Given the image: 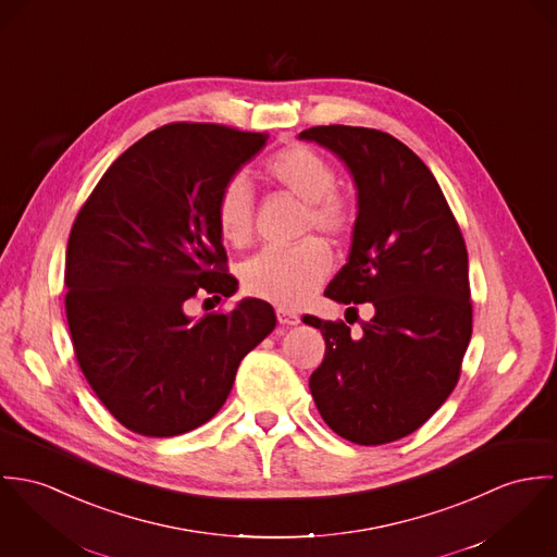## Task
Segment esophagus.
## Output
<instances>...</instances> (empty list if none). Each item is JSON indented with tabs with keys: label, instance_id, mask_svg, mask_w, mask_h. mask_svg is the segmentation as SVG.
Wrapping results in <instances>:
<instances>
[{
	"label": "esophagus",
	"instance_id": "esophagus-1",
	"mask_svg": "<svg viewBox=\"0 0 557 557\" xmlns=\"http://www.w3.org/2000/svg\"><path fill=\"white\" fill-rule=\"evenodd\" d=\"M277 322L280 324H284V326H295V324H299L301 320H299V315L297 313H293L290 309L277 308Z\"/></svg>",
	"mask_w": 557,
	"mask_h": 557
}]
</instances>
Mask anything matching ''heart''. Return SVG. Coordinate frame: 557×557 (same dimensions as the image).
Listing matches in <instances>:
<instances>
[{"instance_id":"obj_1","label":"heart","mask_w":557,"mask_h":557,"mask_svg":"<svg viewBox=\"0 0 557 557\" xmlns=\"http://www.w3.org/2000/svg\"><path fill=\"white\" fill-rule=\"evenodd\" d=\"M264 175L306 202L304 231H315L329 239H337L350 226V209L335 191L337 173L331 162L308 145H288L275 151ZM215 222L220 237L242 248L251 239L253 198L244 177L231 180L220 191L215 205ZM331 271V256L315 242L297 248H267L251 256L242 267L246 293L284 308L306 304Z\"/></svg>"}]
</instances>
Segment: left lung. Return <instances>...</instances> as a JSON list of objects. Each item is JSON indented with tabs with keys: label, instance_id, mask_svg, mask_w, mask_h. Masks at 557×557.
<instances>
[{
	"label": "left lung",
	"instance_id": "8db88e82",
	"mask_svg": "<svg viewBox=\"0 0 557 557\" xmlns=\"http://www.w3.org/2000/svg\"><path fill=\"white\" fill-rule=\"evenodd\" d=\"M299 138L333 151L357 186L348 262L324 295L373 306L357 337L342 320L304 318L326 344L309 391L337 435L395 442L417 432L459 380L472 337L466 244L432 171L395 136L315 125Z\"/></svg>",
	"mask_w": 557,
	"mask_h": 557
}]
</instances>
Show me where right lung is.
Instances as JSON below:
<instances>
[{
	"label": "right lung",
	"instance_id": "right-lung-1",
	"mask_svg": "<svg viewBox=\"0 0 557 557\" xmlns=\"http://www.w3.org/2000/svg\"><path fill=\"white\" fill-rule=\"evenodd\" d=\"M269 134L218 124L149 132L102 175L78 211L65 251V315L76 361L129 432H191L224 406L242 359L275 311L244 299L191 318L196 295L233 297L215 222L220 191Z\"/></svg>",
	"mask_w": 557,
	"mask_h": 557
}]
</instances>
